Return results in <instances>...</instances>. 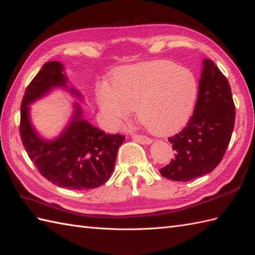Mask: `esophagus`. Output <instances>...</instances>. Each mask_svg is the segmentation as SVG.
I'll return each mask as SVG.
<instances>
[{
	"label": "esophagus",
	"instance_id": "1",
	"mask_svg": "<svg viewBox=\"0 0 255 255\" xmlns=\"http://www.w3.org/2000/svg\"><path fill=\"white\" fill-rule=\"evenodd\" d=\"M132 138L135 140V142L140 143V144H150L152 142L151 138L145 136V135H139V134H133Z\"/></svg>",
	"mask_w": 255,
	"mask_h": 255
}]
</instances>
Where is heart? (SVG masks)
<instances>
[{
  "instance_id": "heart-1",
  "label": "heart",
  "mask_w": 255,
  "mask_h": 255,
  "mask_svg": "<svg viewBox=\"0 0 255 255\" xmlns=\"http://www.w3.org/2000/svg\"><path fill=\"white\" fill-rule=\"evenodd\" d=\"M197 93L193 74L170 61H154L124 70L113 82V93L98 95L101 109L115 123L131 110L155 134H169L188 120Z\"/></svg>"
}]
</instances>
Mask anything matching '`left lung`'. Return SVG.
I'll return each mask as SVG.
<instances>
[{
	"mask_svg": "<svg viewBox=\"0 0 255 255\" xmlns=\"http://www.w3.org/2000/svg\"><path fill=\"white\" fill-rule=\"evenodd\" d=\"M236 107L228 80L214 62L203 61L199 95L185 128L168 138L174 158L159 172L172 181H190L213 171L233 135Z\"/></svg>",
	"mask_w": 255,
	"mask_h": 255,
	"instance_id": "left-lung-1",
	"label": "left lung"
}]
</instances>
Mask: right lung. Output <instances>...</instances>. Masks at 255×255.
Returning <instances> with one entry per match:
<instances>
[{"mask_svg": "<svg viewBox=\"0 0 255 255\" xmlns=\"http://www.w3.org/2000/svg\"><path fill=\"white\" fill-rule=\"evenodd\" d=\"M63 65L51 61L44 63L26 88L21 101L19 132L22 145L38 171L55 185L73 190L98 188L109 180L119 147L126 139L120 134H107L82 119V109L59 137L44 140L39 137L29 120V107L54 87L66 86ZM72 94H81L69 88Z\"/></svg>", "mask_w": 255, "mask_h": 255, "instance_id": "1", "label": "right lung"}]
</instances>
